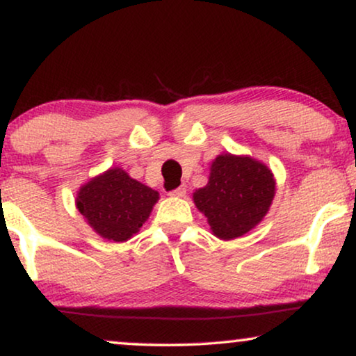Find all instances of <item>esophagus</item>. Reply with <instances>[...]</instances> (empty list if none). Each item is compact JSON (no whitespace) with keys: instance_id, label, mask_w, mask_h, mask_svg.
<instances>
[{"instance_id":"obj_1","label":"esophagus","mask_w":356,"mask_h":356,"mask_svg":"<svg viewBox=\"0 0 356 356\" xmlns=\"http://www.w3.org/2000/svg\"><path fill=\"white\" fill-rule=\"evenodd\" d=\"M184 194H186V188L183 186H178L177 189H172V191H168V196H173V197H183Z\"/></svg>"}]
</instances>
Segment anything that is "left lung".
<instances>
[{
  "instance_id": "obj_1",
  "label": "left lung",
  "mask_w": 356,
  "mask_h": 356,
  "mask_svg": "<svg viewBox=\"0 0 356 356\" xmlns=\"http://www.w3.org/2000/svg\"><path fill=\"white\" fill-rule=\"evenodd\" d=\"M274 196L275 178L266 163L227 152L213 159L209 181L193 193V201L213 235L228 241L261 223Z\"/></svg>"
}]
</instances>
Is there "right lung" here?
<instances>
[{"instance_id": "add662e5", "label": "right lung", "mask_w": 356, "mask_h": 356, "mask_svg": "<svg viewBox=\"0 0 356 356\" xmlns=\"http://www.w3.org/2000/svg\"><path fill=\"white\" fill-rule=\"evenodd\" d=\"M159 193L111 167L90 178L77 191L76 207L97 235L108 241H128L138 233L159 201Z\"/></svg>"}]
</instances>
